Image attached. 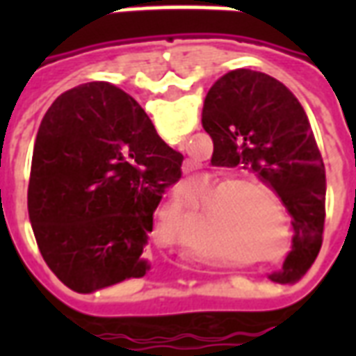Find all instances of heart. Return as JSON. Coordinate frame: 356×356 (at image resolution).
I'll use <instances>...</instances> for the list:
<instances>
[{"label": "heart", "instance_id": "obj_1", "mask_svg": "<svg viewBox=\"0 0 356 356\" xmlns=\"http://www.w3.org/2000/svg\"><path fill=\"white\" fill-rule=\"evenodd\" d=\"M220 186L202 202V211L221 231L225 246L244 254H261L276 238L278 219L286 225V209L278 194L259 179L216 173L209 186ZM204 193H191L198 202Z\"/></svg>", "mask_w": 356, "mask_h": 356}]
</instances>
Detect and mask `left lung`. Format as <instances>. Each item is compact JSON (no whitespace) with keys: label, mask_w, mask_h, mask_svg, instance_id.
<instances>
[{"label":"left lung","mask_w":356,"mask_h":356,"mask_svg":"<svg viewBox=\"0 0 356 356\" xmlns=\"http://www.w3.org/2000/svg\"><path fill=\"white\" fill-rule=\"evenodd\" d=\"M202 125L213 140V165L244 163L267 183L293 219V246L276 282H296L322 246L326 171L305 110L267 74L238 68L211 86Z\"/></svg>","instance_id":"1"}]
</instances>
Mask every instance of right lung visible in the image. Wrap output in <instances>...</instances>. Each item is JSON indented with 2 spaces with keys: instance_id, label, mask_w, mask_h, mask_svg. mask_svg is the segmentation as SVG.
<instances>
[{
  "instance_id": "right-lung-1",
  "label": "right lung",
  "mask_w": 356,
  "mask_h": 356,
  "mask_svg": "<svg viewBox=\"0 0 356 356\" xmlns=\"http://www.w3.org/2000/svg\"><path fill=\"white\" fill-rule=\"evenodd\" d=\"M181 163L122 89L91 81L60 95L35 135L28 185L35 242L58 280L93 293L145 276L152 216Z\"/></svg>"
}]
</instances>
